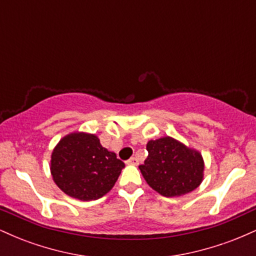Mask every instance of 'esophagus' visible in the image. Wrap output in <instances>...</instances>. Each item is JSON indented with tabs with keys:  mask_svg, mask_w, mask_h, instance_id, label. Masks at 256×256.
Masks as SVG:
<instances>
[{
	"mask_svg": "<svg viewBox=\"0 0 256 256\" xmlns=\"http://www.w3.org/2000/svg\"><path fill=\"white\" fill-rule=\"evenodd\" d=\"M126 162H128V165H138V158L136 156H132L131 158H128Z\"/></svg>",
	"mask_w": 256,
	"mask_h": 256,
	"instance_id": "1",
	"label": "esophagus"
}]
</instances>
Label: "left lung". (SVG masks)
Returning <instances> with one entry per match:
<instances>
[{"mask_svg": "<svg viewBox=\"0 0 256 256\" xmlns=\"http://www.w3.org/2000/svg\"><path fill=\"white\" fill-rule=\"evenodd\" d=\"M148 158L140 165L149 186L166 198L192 192L204 179L202 155L172 137L149 140Z\"/></svg>", "mask_w": 256, "mask_h": 256, "instance_id": "left-lung-1", "label": "left lung"}]
</instances>
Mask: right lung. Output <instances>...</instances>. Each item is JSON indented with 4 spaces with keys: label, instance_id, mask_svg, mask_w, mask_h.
<instances>
[{
    "label": "right lung",
    "instance_id": "right-lung-1",
    "mask_svg": "<svg viewBox=\"0 0 256 256\" xmlns=\"http://www.w3.org/2000/svg\"><path fill=\"white\" fill-rule=\"evenodd\" d=\"M125 164L108 152L98 136L74 132L64 136L52 154L50 172L66 195L92 201L106 195L118 180Z\"/></svg>",
    "mask_w": 256,
    "mask_h": 256
}]
</instances>
